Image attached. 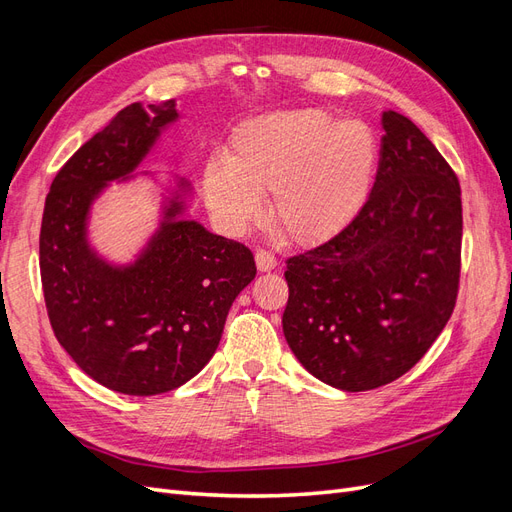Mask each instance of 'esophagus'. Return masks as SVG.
I'll use <instances>...</instances> for the list:
<instances>
[{"mask_svg": "<svg viewBox=\"0 0 512 512\" xmlns=\"http://www.w3.org/2000/svg\"><path fill=\"white\" fill-rule=\"evenodd\" d=\"M254 258H256V267H258V271H273V269L277 267V260H275V256H273L271 252H267V250H256Z\"/></svg>", "mask_w": 512, "mask_h": 512, "instance_id": "obj_1", "label": "esophagus"}]
</instances>
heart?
Masks as SVG:
<instances>
[{"mask_svg":"<svg viewBox=\"0 0 512 512\" xmlns=\"http://www.w3.org/2000/svg\"><path fill=\"white\" fill-rule=\"evenodd\" d=\"M378 164L374 132L361 121H335L318 108L262 115L230 136L224 162L205 168V196L220 226L241 235L271 218L301 245L331 239L365 205Z\"/></svg>","mask_w":512,"mask_h":512,"instance_id":"1","label":"heart"}]
</instances>
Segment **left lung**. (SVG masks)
<instances>
[{"label": "left lung", "mask_w": 512, "mask_h": 512, "mask_svg": "<svg viewBox=\"0 0 512 512\" xmlns=\"http://www.w3.org/2000/svg\"><path fill=\"white\" fill-rule=\"evenodd\" d=\"M374 188L333 239L286 260L282 327L309 374L359 393L404 376L451 318L461 269V188L429 138L382 113Z\"/></svg>", "instance_id": "left-lung-1"}]
</instances>
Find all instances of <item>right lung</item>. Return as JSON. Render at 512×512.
<instances>
[{
	"instance_id": "add662e5",
	"label": "right lung",
	"mask_w": 512,
	"mask_h": 512,
	"mask_svg": "<svg viewBox=\"0 0 512 512\" xmlns=\"http://www.w3.org/2000/svg\"><path fill=\"white\" fill-rule=\"evenodd\" d=\"M177 119L175 100L126 106L61 166L44 203L40 275L57 342L89 378L123 395H160L192 380L256 275L243 243L183 218L188 179L164 198L158 230L130 265H111L91 247L94 200L111 181L132 179Z\"/></svg>"
}]
</instances>
